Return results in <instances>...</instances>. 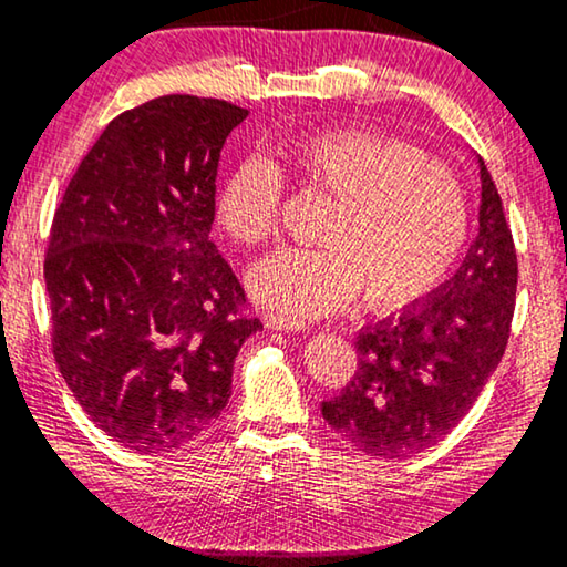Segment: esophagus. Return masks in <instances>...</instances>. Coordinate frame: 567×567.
Listing matches in <instances>:
<instances>
[{
	"mask_svg": "<svg viewBox=\"0 0 567 567\" xmlns=\"http://www.w3.org/2000/svg\"><path fill=\"white\" fill-rule=\"evenodd\" d=\"M266 327L276 329V331H306L309 323L299 317H291V313H281V311H268L266 313Z\"/></svg>",
	"mask_w": 567,
	"mask_h": 567,
	"instance_id": "esophagus-1",
	"label": "esophagus"
}]
</instances>
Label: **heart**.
I'll use <instances>...</instances> for the list:
<instances>
[{
  "label": "heart",
  "instance_id": "b5f03b06",
  "mask_svg": "<svg viewBox=\"0 0 567 567\" xmlns=\"http://www.w3.org/2000/svg\"><path fill=\"white\" fill-rule=\"evenodd\" d=\"M284 175L329 206L317 223L321 246L278 250L250 276L276 309L323 317L357 291L374 309H404L442 281L465 246L470 200L460 175L410 143L351 127L299 137L276 161H240L218 196L230 238L261 246L276 236Z\"/></svg>",
  "mask_w": 567,
  "mask_h": 567
}]
</instances>
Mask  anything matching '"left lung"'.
Instances as JSON below:
<instances>
[{
	"instance_id": "obj_1",
	"label": "left lung",
	"mask_w": 567,
	"mask_h": 567,
	"mask_svg": "<svg viewBox=\"0 0 567 567\" xmlns=\"http://www.w3.org/2000/svg\"><path fill=\"white\" fill-rule=\"evenodd\" d=\"M480 234L460 271L426 299L357 337L359 364L323 420L371 457L404 460L437 444L470 412L505 354L517 254L503 200L480 165Z\"/></svg>"
}]
</instances>
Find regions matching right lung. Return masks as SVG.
Masks as SVG:
<instances>
[{"label":"right lung","instance_id":"right-lung-1","mask_svg":"<svg viewBox=\"0 0 567 567\" xmlns=\"http://www.w3.org/2000/svg\"><path fill=\"white\" fill-rule=\"evenodd\" d=\"M246 107L163 95L82 157L52 218V354L82 410L141 454L173 452L226 410L234 361L264 329L210 240L216 173Z\"/></svg>","mask_w":567,"mask_h":567}]
</instances>
